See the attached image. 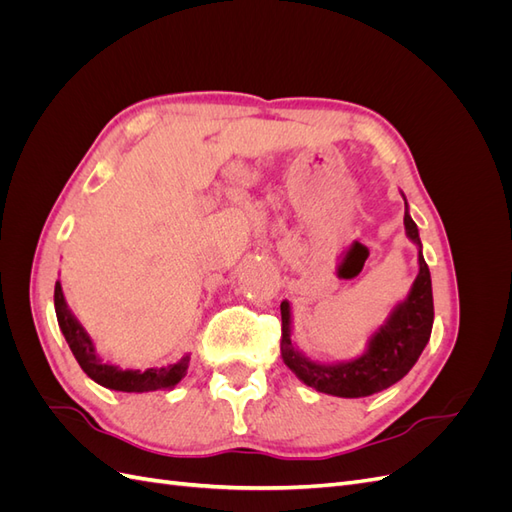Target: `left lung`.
I'll list each match as a JSON object with an SVG mask.
<instances>
[{
    "label": "left lung",
    "mask_w": 512,
    "mask_h": 512,
    "mask_svg": "<svg viewBox=\"0 0 512 512\" xmlns=\"http://www.w3.org/2000/svg\"><path fill=\"white\" fill-rule=\"evenodd\" d=\"M404 226L406 237L418 250V275L408 297L391 309L389 318L367 339V350L361 356L337 363L309 359L292 342V309L288 301H282V359L294 376L318 393L350 399L380 393L404 378L425 350L433 327L431 275L408 203Z\"/></svg>",
    "instance_id": "8db88e82"
}]
</instances>
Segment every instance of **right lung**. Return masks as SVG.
<instances>
[{
	"label": "right lung",
	"instance_id": "1",
	"mask_svg": "<svg viewBox=\"0 0 512 512\" xmlns=\"http://www.w3.org/2000/svg\"><path fill=\"white\" fill-rule=\"evenodd\" d=\"M55 314L59 329L64 333L66 342L79 361L85 374L98 382L104 389L123 391V393H149V391H162V389H175V386L188 374L190 354L181 356L173 365L164 367H149L141 369H121L119 365L104 363L100 354L96 352V344L91 335L85 331L83 324L72 314V309L66 303L61 282H55Z\"/></svg>",
	"mask_w": 512,
	"mask_h": 512
}]
</instances>
